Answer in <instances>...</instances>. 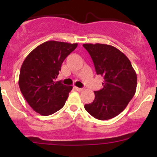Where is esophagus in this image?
I'll return each mask as SVG.
<instances>
[{
  "instance_id": "esophagus-1",
  "label": "esophagus",
  "mask_w": 157,
  "mask_h": 157,
  "mask_svg": "<svg viewBox=\"0 0 157 157\" xmlns=\"http://www.w3.org/2000/svg\"><path fill=\"white\" fill-rule=\"evenodd\" d=\"M75 89L78 91H82V90H83V89H82V88H78V87H76V86H75Z\"/></svg>"
}]
</instances>
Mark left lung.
<instances>
[{"label": "left lung", "mask_w": 157, "mask_h": 157, "mask_svg": "<svg viewBox=\"0 0 157 157\" xmlns=\"http://www.w3.org/2000/svg\"><path fill=\"white\" fill-rule=\"evenodd\" d=\"M91 55L97 75L103 77V88L94 91L91 103L85 109L100 120L115 117L125 109L135 94L137 77L130 60L114 46L101 44H85Z\"/></svg>", "instance_id": "left-lung-1"}]
</instances>
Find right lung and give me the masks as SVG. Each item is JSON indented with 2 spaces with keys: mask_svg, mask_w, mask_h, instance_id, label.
Listing matches in <instances>:
<instances>
[{
  "mask_svg": "<svg viewBox=\"0 0 157 157\" xmlns=\"http://www.w3.org/2000/svg\"><path fill=\"white\" fill-rule=\"evenodd\" d=\"M77 44L49 40L39 45L25 58L20 71V90L32 109L44 116L62 109L72 89L56 81L61 65Z\"/></svg>",
  "mask_w": 157,
  "mask_h": 157,
  "instance_id": "1",
  "label": "right lung"
}]
</instances>
